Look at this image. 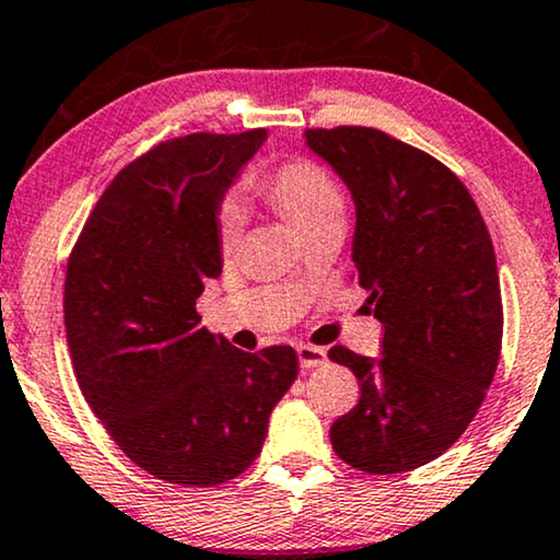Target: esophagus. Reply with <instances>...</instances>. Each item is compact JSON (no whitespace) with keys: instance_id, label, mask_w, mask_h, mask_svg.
Instances as JSON below:
<instances>
[{"instance_id":"obj_1","label":"esophagus","mask_w":560,"mask_h":560,"mask_svg":"<svg viewBox=\"0 0 560 560\" xmlns=\"http://www.w3.org/2000/svg\"><path fill=\"white\" fill-rule=\"evenodd\" d=\"M296 355H300L302 369H315L323 366L327 361V350L317 346H296Z\"/></svg>"}]
</instances>
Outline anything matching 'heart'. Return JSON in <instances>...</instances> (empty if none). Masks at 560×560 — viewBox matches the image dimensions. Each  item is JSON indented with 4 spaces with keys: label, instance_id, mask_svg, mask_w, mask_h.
Segmentation results:
<instances>
[{
    "label": "heart",
    "instance_id": "b5f03b06",
    "mask_svg": "<svg viewBox=\"0 0 560 560\" xmlns=\"http://www.w3.org/2000/svg\"><path fill=\"white\" fill-rule=\"evenodd\" d=\"M253 189L279 210L304 235V241L342 228L346 197L330 171L312 159H292L250 178ZM243 218L235 207H225L218 218V243L225 256L241 248Z\"/></svg>",
    "mask_w": 560,
    "mask_h": 560
}]
</instances>
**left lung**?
<instances>
[{"mask_svg": "<svg viewBox=\"0 0 560 560\" xmlns=\"http://www.w3.org/2000/svg\"><path fill=\"white\" fill-rule=\"evenodd\" d=\"M304 138L353 194V276L384 325L376 358L342 346L327 353L361 386L330 443L358 471H412L464 435L497 374L494 245L471 194L430 153L358 125Z\"/></svg>", "mask_w": 560, "mask_h": 560, "instance_id": "left-lung-1", "label": "left lung"}]
</instances>
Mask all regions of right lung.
Returning a JSON list of instances; mask_svg holds the SVG:
<instances>
[{
	"mask_svg": "<svg viewBox=\"0 0 560 560\" xmlns=\"http://www.w3.org/2000/svg\"><path fill=\"white\" fill-rule=\"evenodd\" d=\"M264 140V128L163 140L112 178L66 266L79 389L119 451L168 483L241 476L300 371L292 346L245 353L197 312L222 273L220 202Z\"/></svg>",
	"mask_w": 560,
	"mask_h": 560,
	"instance_id": "right-lung-1",
	"label": "right lung"
}]
</instances>
